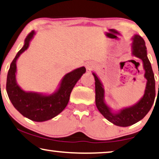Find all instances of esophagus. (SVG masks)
I'll return each instance as SVG.
<instances>
[{
  "mask_svg": "<svg viewBox=\"0 0 159 159\" xmlns=\"http://www.w3.org/2000/svg\"><path fill=\"white\" fill-rule=\"evenodd\" d=\"M86 71L87 72H91V70H92V69L93 68V66L92 65V63H86Z\"/></svg>",
  "mask_w": 159,
  "mask_h": 159,
  "instance_id": "obj_1",
  "label": "esophagus"
}]
</instances>
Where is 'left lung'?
I'll list each match as a JSON object with an SVG mask.
<instances>
[{
  "instance_id": "1",
  "label": "left lung",
  "mask_w": 159,
  "mask_h": 159,
  "mask_svg": "<svg viewBox=\"0 0 159 159\" xmlns=\"http://www.w3.org/2000/svg\"><path fill=\"white\" fill-rule=\"evenodd\" d=\"M133 55L140 58L143 62L146 71L145 77L147 79V84L144 96L140 102L133 107L122 109L119 113L114 114L104 101V89L100 80L95 73H93L95 79L96 105L102 115L107 120L114 125L120 127H127L136 123L142 120L153 106L156 97L155 79L152 70L151 62L147 57V50L144 39L139 35H135L132 44Z\"/></svg>"
}]
</instances>
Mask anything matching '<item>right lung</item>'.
Listing matches in <instances>:
<instances>
[{
    "mask_svg": "<svg viewBox=\"0 0 159 159\" xmlns=\"http://www.w3.org/2000/svg\"><path fill=\"white\" fill-rule=\"evenodd\" d=\"M34 34L32 31L26 36L24 45L13 60L8 70L6 80V91L12 104L22 115L35 122L47 121L61 112L70 99L73 87L86 72V68H77L65 75L56 93L44 96L37 93L25 92L16 82V60L28 48L30 40Z\"/></svg>",
    "mask_w": 159,
    "mask_h": 159,
    "instance_id": "obj_1",
    "label": "right lung"
}]
</instances>
